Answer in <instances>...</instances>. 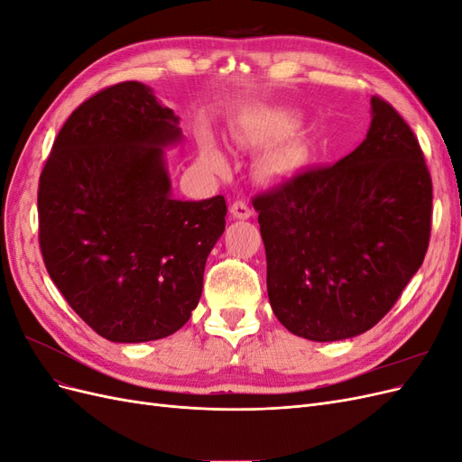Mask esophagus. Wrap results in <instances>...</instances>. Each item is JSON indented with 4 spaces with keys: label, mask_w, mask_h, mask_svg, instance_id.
<instances>
[{
    "label": "esophagus",
    "mask_w": 462,
    "mask_h": 462,
    "mask_svg": "<svg viewBox=\"0 0 462 462\" xmlns=\"http://www.w3.org/2000/svg\"><path fill=\"white\" fill-rule=\"evenodd\" d=\"M231 214L236 219H248L250 216H253V208H250L248 202H245V200H235L231 204Z\"/></svg>",
    "instance_id": "34e87169"
}]
</instances>
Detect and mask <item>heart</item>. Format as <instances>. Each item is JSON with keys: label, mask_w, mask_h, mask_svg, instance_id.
Returning <instances> with one entry per match:
<instances>
[{"label": "heart", "mask_w": 462, "mask_h": 462, "mask_svg": "<svg viewBox=\"0 0 462 462\" xmlns=\"http://www.w3.org/2000/svg\"><path fill=\"white\" fill-rule=\"evenodd\" d=\"M250 134H256V131H245L243 133V136H250ZM202 160L209 167V170H214L217 173H223L227 170V160L214 143H204L202 144Z\"/></svg>", "instance_id": "heart-1"}]
</instances>
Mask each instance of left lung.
I'll return each mask as SVG.
<instances>
[{
  "mask_svg": "<svg viewBox=\"0 0 462 462\" xmlns=\"http://www.w3.org/2000/svg\"><path fill=\"white\" fill-rule=\"evenodd\" d=\"M370 131L333 165L254 194L277 319L299 337L339 341L380 321L420 268L431 175L409 123L372 97Z\"/></svg>",
  "mask_w": 462,
  "mask_h": 462,
  "instance_id": "left-lung-1",
  "label": "left lung"
}]
</instances>
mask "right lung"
Instances as JSON below:
<instances>
[{"instance_id": "right-lung-1", "label": "right lung", "mask_w": 462, "mask_h": 462, "mask_svg": "<svg viewBox=\"0 0 462 462\" xmlns=\"http://www.w3.org/2000/svg\"><path fill=\"white\" fill-rule=\"evenodd\" d=\"M177 117L141 82L82 102L55 136L38 183V241L51 282L97 335L163 339L202 295L209 250L226 231V199L170 197L160 146Z\"/></svg>"}]
</instances>
